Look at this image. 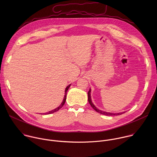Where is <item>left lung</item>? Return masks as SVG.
Listing matches in <instances>:
<instances>
[{
    "mask_svg": "<svg viewBox=\"0 0 157 157\" xmlns=\"http://www.w3.org/2000/svg\"><path fill=\"white\" fill-rule=\"evenodd\" d=\"M87 94H88V101L89 102V104H90V105H91V107L96 111L98 112V113L101 114H103V115H105V116H119V115H121L122 114L124 113V112H122V113H107V112H105V111H102L100 109H98L94 105V104L92 102V101H91V89H89V91H88L87 93Z\"/></svg>",
    "mask_w": 157,
    "mask_h": 157,
    "instance_id": "1",
    "label": "left lung"
}]
</instances>
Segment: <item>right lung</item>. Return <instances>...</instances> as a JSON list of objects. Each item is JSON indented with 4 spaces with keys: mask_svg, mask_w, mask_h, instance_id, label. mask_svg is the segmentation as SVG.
Returning a JSON list of instances; mask_svg holds the SVG:
<instances>
[{
    "mask_svg": "<svg viewBox=\"0 0 157 157\" xmlns=\"http://www.w3.org/2000/svg\"><path fill=\"white\" fill-rule=\"evenodd\" d=\"M70 86H71V84H70V85H68V86H67L66 87V89H65V95H64V99H63V102H61V104H60V105L59 106V107H58L57 108H56V109H55L54 110H51V111H49L48 113H45L44 114H52V113H55V112H56V111H58V110H59L63 106V105L64 104V103H65V101H66V93H67V91H68V89L70 88Z\"/></svg>",
    "mask_w": 157,
    "mask_h": 157,
    "instance_id": "obj_1",
    "label": "right lung"
}]
</instances>
